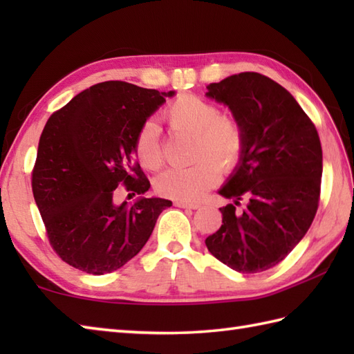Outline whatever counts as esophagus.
<instances>
[{
  "mask_svg": "<svg viewBox=\"0 0 354 354\" xmlns=\"http://www.w3.org/2000/svg\"><path fill=\"white\" fill-rule=\"evenodd\" d=\"M175 205L179 208H190V209H198L201 207L199 204H189V202H184V201H175Z\"/></svg>",
  "mask_w": 354,
  "mask_h": 354,
  "instance_id": "obj_1",
  "label": "esophagus"
}]
</instances>
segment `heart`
Here are the masks:
<instances>
[{"label":"heart","instance_id":"obj_1","mask_svg":"<svg viewBox=\"0 0 354 354\" xmlns=\"http://www.w3.org/2000/svg\"><path fill=\"white\" fill-rule=\"evenodd\" d=\"M164 120L179 132L193 133V160L187 169H170L155 181L164 198L198 202L213 189L223 171L234 170L242 161L246 146L242 123L234 115L219 114L214 103L194 94H181L164 109ZM133 152L147 170L160 169L164 161L158 126L147 120L133 140Z\"/></svg>","mask_w":354,"mask_h":354}]
</instances>
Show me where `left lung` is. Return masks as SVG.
I'll return each instance as SVG.
<instances>
[{
	"label": "left lung",
	"mask_w": 354,
	"mask_h": 354,
	"mask_svg": "<svg viewBox=\"0 0 354 354\" xmlns=\"http://www.w3.org/2000/svg\"><path fill=\"white\" fill-rule=\"evenodd\" d=\"M207 97L225 103L243 126L242 161L219 193L222 227L208 251L237 272H263L286 259L317 214L322 149L317 127L292 94L259 73L209 84ZM247 199L243 212L235 207Z\"/></svg>",
	"instance_id": "8db88e82"
}]
</instances>
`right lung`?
Masks as SVG:
<instances>
[{
  "instance_id": "add662e5",
  "label": "right lung",
  "mask_w": 354,
  "mask_h": 354,
  "mask_svg": "<svg viewBox=\"0 0 354 354\" xmlns=\"http://www.w3.org/2000/svg\"><path fill=\"white\" fill-rule=\"evenodd\" d=\"M173 91L109 80L79 93L45 124L32 189L55 252L86 274L117 270L146 245L171 201L114 204L118 185L145 194L150 183L135 160L138 127ZM129 196V194H127Z\"/></svg>"
}]
</instances>
